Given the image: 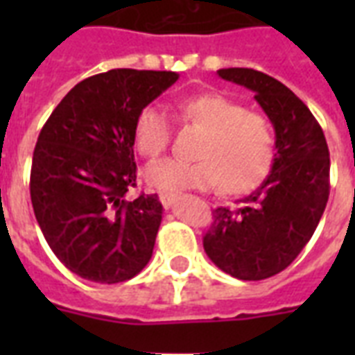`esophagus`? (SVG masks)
I'll list each match as a JSON object with an SVG mask.
<instances>
[{"label":"esophagus","instance_id":"1","mask_svg":"<svg viewBox=\"0 0 355 355\" xmlns=\"http://www.w3.org/2000/svg\"><path fill=\"white\" fill-rule=\"evenodd\" d=\"M160 200H162V205H164V208H167V210H169V208H173V205H175V199H173V197H169V195H162Z\"/></svg>","mask_w":355,"mask_h":355}]
</instances>
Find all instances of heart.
Segmentation results:
<instances>
[{
	"label": "heart",
	"instance_id": "b5f03b06",
	"mask_svg": "<svg viewBox=\"0 0 355 355\" xmlns=\"http://www.w3.org/2000/svg\"><path fill=\"white\" fill-rule=\"evenodd\" d=\"M182 123L205 130L195 156L199 160H162L145 169L153 191L178 197L188 189L216 188L225 193L252 191L263 182L275 164L276 134L269 119L250 112L223 94H197L178 103ZM134 141L145 158L155 160L171 144V121L164 108L149 105L134 123Z\"/></svg>",
	"mask_w": 355,
	"mask_h": 355
}]
</instances>
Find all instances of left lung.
<instances>
[{"label":"left lung","instance_id":"left-lung-1","mask_svg":"<svg viewBox=\"0 0 355 355\" xmlns=\"http://www.w3.org/2000/svg\"><path fill=\"white\" fill-rule=\"evenodd\" d=\"M254 92L276 134L272 169L237 208L219 206L202 245L239 280H265L293 263L311 239L330 195V150L319 121L280 80L250 68L217 71Z\"/></svg>","mask_w":355,"mask_h":355}]
</instances>
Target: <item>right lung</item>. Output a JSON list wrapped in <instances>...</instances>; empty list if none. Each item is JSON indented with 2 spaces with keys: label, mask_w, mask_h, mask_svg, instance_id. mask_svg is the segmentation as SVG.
<instances>
[{
  "label": "right lung",
  "mask_w": 355,
  "mask_h": 355,
  "mask_svg": "<svg viewBox=\"0 0 355 355\" xmlns=\"http://www.w3.org/2000/svg\"><path fill=\"white\" fill-rule=\"evenodd\" d=\"M175 71L110 69L80 80L42 127L31 202L47 245L80 278L130 280L149 263L162 223L158 195L136 186L134 123Z\"/></svg>",
  "instance_id": "1"
}]
</instances>
